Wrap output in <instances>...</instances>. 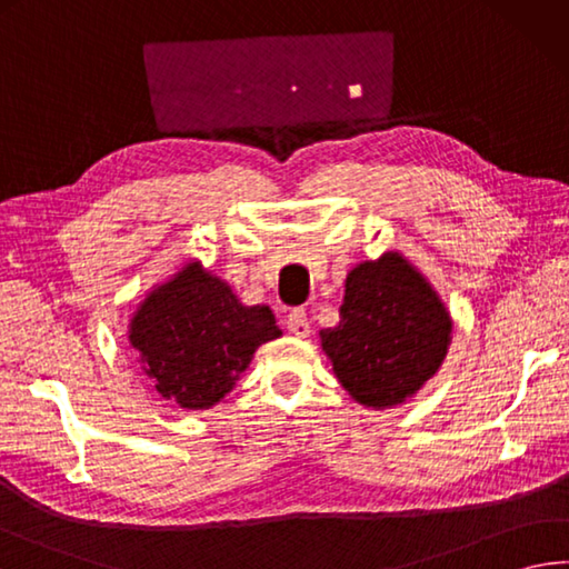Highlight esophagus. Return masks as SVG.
Here are the masks:
<instances>
[{
  "label": "esophagus",
  "mask_w": 569,
  "mask_h": 569,
  "mask_svg": "<svg viewBox=\"0 0 569 569\" xmlns=\"http://www.w3.org/2000/svg\"><path fill=\"white\" fill-rule=\"evenodd\" d=\"M284 325L289 329V335L295 337H309V319H307V312H302V309H295V312H289Z\"/></svg>",
  "instance_id": "34e87169"
}]
</instances>
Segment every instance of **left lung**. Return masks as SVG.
Here are the masks:
<instances>
[{"label":"left lung","instance_id":"left-lung-1","mask_svg":"<svg viewBox=\"0 0 569 569\" xmlns=\"http://www.w3.org/2000/svg\"><path fill=\"white\" fill-rule=\"evenodd\" d=\"M339 315V327L321 331V349L341 386L373 409L421 389L451 345L443 302L396 252L353 267Z\"/></svg>","mask_w":569,"mask_h":569}]
</instances>
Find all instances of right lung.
<instances>
[{"label":"right lung","instance_id":"1","mask_svg":"<svg viewBox=\"0 0 569 569\" xmlns=\"http://www.w3.org/2000/svg\"><path fill=\"white\" fill-rule=\"evenodd\" d=\"M280 335L270 307H242L228 284L190 262L146 299L128 339L166 401L208 409L232 389L254 349Z\"/></svg>","mask_w":569,"mask_h":569}]
</instances>
